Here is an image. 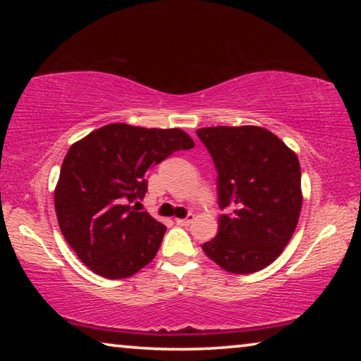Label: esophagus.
<instances>
[{"instance_id":"esophagus-1","label":"esophagus","mask_w":361,"mask_h":361,"mask_svg":"<svg viewBox=\"0 0 361 361\" xmlns=\"http://www.w3.org/2000/svg\"><path fill=\"white\" fill-rule=\"evenodd\" d=\"M192 219H194V215H188L186 218H176L175 221H176V224H180V226H188V224L192 223Z\"/></svg>"}]
</instances>
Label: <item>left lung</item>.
<instances>
[{"mask_svg": "<svg viewBox=\"0 0 361 361\" xmlns=\"http://www.w3.org/2000/svg\"><path fill=\"white\" fill-rule=\"evenodd\" d=\"M197 137L218 172V205L228 209L202 250L232 274L261 271L288 245L302 207L298 156L256 126L204 127Z\"/></svg>", "mask_w": 361, "mask_h": 361, "instance_id": "1", "label": "left lung"}]
</instances>
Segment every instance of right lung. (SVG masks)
<instances>
[{"label":"right lung","mask_w":361,"mask_h":361,"mask_svg":"<svg viewBox=\"0 0 361 361\" xmlns=\"http://www.w3.org/2000/svg\"><path fill=\"white\" fill-rule=\"evenodd\" d=\"M194 148L181 129L103 126L73 143L54 191L60 231L90 271L126 279L154 259L167 228L133 202L145 197V175L172 152Z\"/></svg>","instance_id":"1"}]
</instances>
